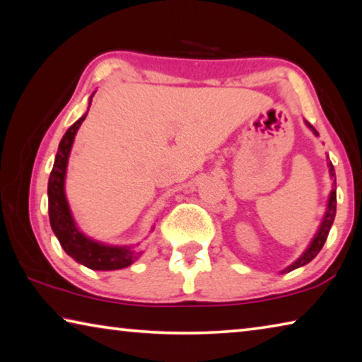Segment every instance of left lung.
I'll return each instance as SVG.
<instances>
[{
    "mask_svg": "<svg viewBox=\"0 0 362 362\" xmlns=\"http://www.w3.org/2000/svg\"><path fill=\"white\" fill-rule=\"evenodd\" d=\"M305 124L310 127V131H313V134L315 136L317 137L320 136V134H317V131L315 129L313 126L310 124L308 121H305ZM327 168H329V174H330V179L334 180V183H332V189H330V194H329V201H327V209H326V214H324V217H322V222H321V225H320V228H317V231H316V235H315V238L313 240H311V243H310V246L305 249V252L298 257V259L292 263V265H289L287 267L286 269H283V272L281 273H287V272H292V269H296V268H300V267H303V265H306V263H310L311 260L315 259V257L320 254V250L322 249V246H324V243H326V240H327V235H329V231H330V226H332V223H334V218H335V211H337V192H335V170H334V166H332V163L329 161V156H327Z\"/></svg>",
    "mask_w": 362,
    "mask_h": 362,
    "instance_id": "1",
    "label": "left lung"
}]
</instances>
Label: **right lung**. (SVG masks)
<instances>
[{"label": "right lung", "instance_id": "obj_1", "mask_svg": "<svg viewBox=\"0 0 362 362\" xmlns=\"http://www.w3.org/2000/svg\"><path fill=\"white\" fill-rule=\"evenodd\" d=\"M94 94L89 97V107ZM89 110V108H88ZM88 113H84L75 124L69 127L59 144V150L54 166L49 175L47 183V199H49V222L54 235L57 236L60 246L73 260L90 269H121L132 265L140 254L134 246H110L99 241L90 240L78 228L75 218L71 216L69 201L65 194V175L69 166V156L75 140L76 132L86 119Z\"/></svg>", "mask_w": 362, "mask_h": 362}]
</instances>
